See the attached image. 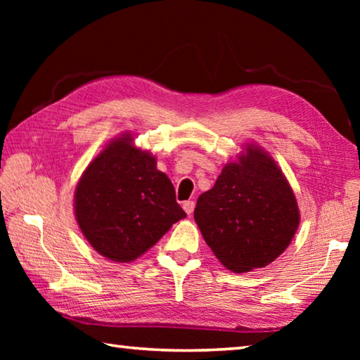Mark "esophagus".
<instances>
[{
    "mask_svg": "<svg viewBox=\"0 0 360 360\" xmlns=\"http://www.w3.org/2000/svg\"><path fill=\"white\" fill-rule=\"evenodd\" d=\"M182 209L186 210L187 215H192L193 210H195V202L193 201H186L184 204H182Z\"/></svg>",
    "mask_w": 360,
    "mask_h": 360,
    "instance_id": "34e87169",
    "label": "esophagus"
}]
</instances>
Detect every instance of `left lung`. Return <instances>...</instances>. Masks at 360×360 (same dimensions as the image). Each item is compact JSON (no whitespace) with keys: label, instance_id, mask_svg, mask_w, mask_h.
<instances>
[{"label":"left lung","instance_id":"left-lung-1","mask_svg":"<svg viewBox=\"0 0 360 360\" xmlns=\"http://www.w3.org/2000/svg\"><path fill=\"white\" fill-rule=\"evenodd\" d=\"M227 164L198 198L195 221L227 269L249 272L281 255L300 223L297 201L272 158L257 147Z\"/></svg>","mask_w":360,"mask_h":360}]
</instances>
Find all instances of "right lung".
Here are the masks:
<instances>
[{
    "label": "right lung",
    "mask_w": 360,
    "mask_h": 360,
    "mask_svg": "<svg viewBox=\"0 0 360 360\" xmlns=\"http://www.w3.org/2000/svg\"><path fill=\"white\" fill-rule=\"evenodd\" d=\"M74 198L75 218L88 243L117 263L141 257L187 217L156 159L136 148L128 134L88 165Z\"/></svg>",
    "instance_id": "right-lung-1"
}]
</instances>
